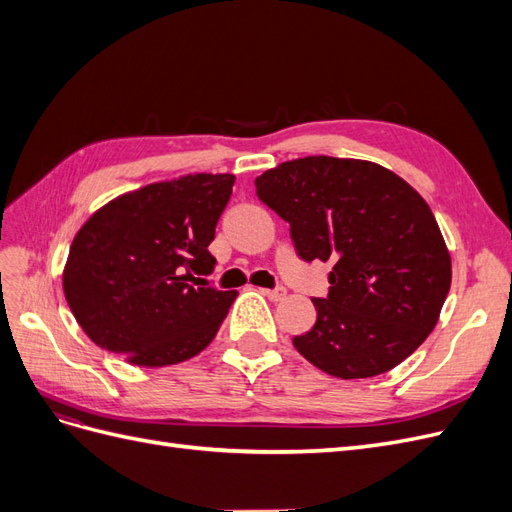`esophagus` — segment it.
Wrapping results in <instances>:
<instances>
[{
	"mask_svg": "<svg viewBox=\"0 0 512 512\" xmlns=\"http://www.w3.org/2000/svg\"><path fill=\"white\" fill-rule=\"evenodd\" d=\"M262 292H265L271 301H282L286 297V288H282V286L271 288V290H262Z\"/></svg>",
	"mask_w": 512,
	"mask_h": 512,
	"instance_id": "esophagus-1",
	"label": "esophagus"
}]
</instances>
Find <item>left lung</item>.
Segmentation results:
<instances>
[{"mask_svg":"<svg viewBox=\"0 0 512 512\" xmlns=\"http://www.w3.org/2000/svg\"><path fill=\"white\" fill-rule=\"evenodd\" d=\"M254 183L303 260H333L329 294L312 299L316 324L294 348L342 380L408 359L436 327L453 275L423 196L380 164L329 156L284 162Z\"/></svg>","mask_w":512,"mask_h":512,"instance_id":"left-lung-1","label":"left lung"}]
</instances>
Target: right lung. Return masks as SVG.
<instances>
[{"mask_svg": "<svg viewBox=\"0 0 512 512\" xmlns=\"http://www.w3.org/2000/svg\"><path fill=\"white\" fill-rule=\"evenodd\" d=\"M232 185L235 175H185L91 215L64 269L66 301L91 342L138 367L188 361L211 344L237 297L205 280Z\"/></svg>", "mask_w": 512, "mask_h": 512, "instance_id": "right-lung-1", "label": "right lung"}]
</instances>
